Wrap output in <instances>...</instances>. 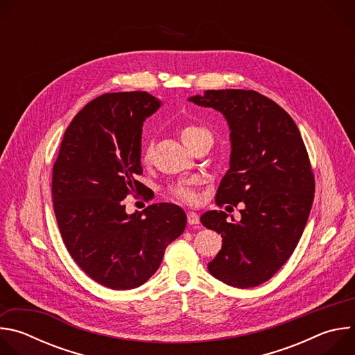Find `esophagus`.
I'll return each mask as SVG.
<instances>
[{
    "mask_svg": "<svg viewBox=\"0 0 355 355\" xmlns=\"http://www.w3.org/2000/svg\"><path fill=\"white\" fill-rule=\"evenodd\" d=\"M187 220L189 225H198L199 223V215L195 212H188L187 214Z\"/></svg>",
    "mask_w": 355,
    "mask_h": 355,
    "instance_id": "esophagus-1",
    "label": "esophagus"
}]
</instances>
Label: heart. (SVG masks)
Here are the masks:
<instances>
[{
  "label": "heart",
  "instance_id": "1",
  "mask_svg": "<svg viewBox=\"0 0 355 355\" xmlns=\"http://www.w3.org/2000/svg\"><path fill=\"white\" fill-rule=\"evenodd\" d=\"M178 132H180V136H181L182 141L188 147L192 146L193 143H196L200 139H212L211 132L207 128L200 126V125H196V123H189V122L188 123H182L180 126ZM150 156H151V143L147 141L144 144V147H143V153H141L143 162H148ZM170 192H171V195L175 199H178L181 202H193L195 200V192L192 191V188L189 185H185V184L177 185V187L171 188Z\"/></svg>",
  "mask_w": 355,
  "mask_h": 355
}]
</instances>
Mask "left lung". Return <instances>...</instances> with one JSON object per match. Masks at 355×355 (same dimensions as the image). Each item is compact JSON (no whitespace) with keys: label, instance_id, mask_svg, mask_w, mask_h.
<instances>
[{"label":"left lung","instance_id":"8db88e82","mask_svg":"<svg viewBox=\"0 0 355 355\" xmlns=\"http://www.w3.org/2000/svg\"><path fill=\"white\" fill-rule=\"evenodd\" d=\"M189 101L227 119L230 168L215 202L220 208L243 205L239 222L226 220L223 211L200 216L223 239L208 270L230 286H257L289 260L306 226L315 175L305 143L288 112L257 91L208 89Z\"/></svg>","mask_w":355,"mask_h":355}]
</instances>
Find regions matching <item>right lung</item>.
I'll list each match as a JSON object with an SVG mask.
<instances>
[{
  "label": "right lung",
  "instance_id": "right-lung-1",
  "mask_svg": "<svg viewBox=\"0 0 355 355\" xmlns=\"http://www.w3.org/2000/svg\"><path fill=\"white\" fill-rule=\"evenodd\" d=\"M159 107L144 91L92 99L66 129L53 166V207L64 245L88 277L115 291L143 285L187 226L174 204L132 215L123 205L128 195H146L136 180L143 174L141 126Z\"/></svg>",
  "mask_w": 355,
  "mask_h": 355
}]
</instances>
